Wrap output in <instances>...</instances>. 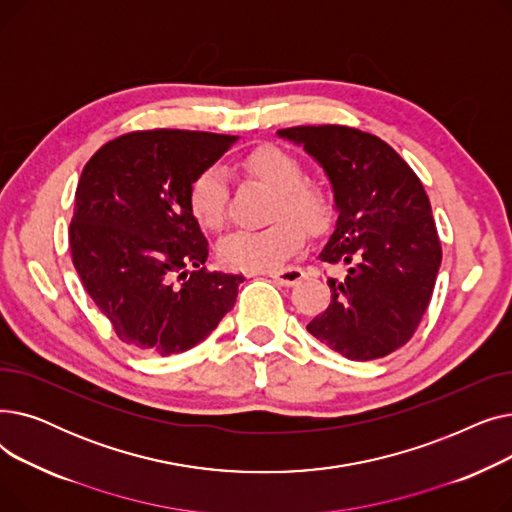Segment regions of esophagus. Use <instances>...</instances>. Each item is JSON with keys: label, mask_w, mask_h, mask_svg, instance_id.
Segmentation results:
<instances>
[{"label": "esophagus", "mask_w": 512, "mask_h": 512, "mask_svg": "<svg viewBox=\"0 0 512 512\" xmlns=\"http://www.w3.org/2000/svg\"><path fill=\"white\" fill-rule=\"evenodd\" d=\"M270 278L282 286H297L303 278H305V272L299 270V267H286V270H280V272H274L270 274Z\"/></svg>", "instance_id": "esophagus-1"}]
</instances>
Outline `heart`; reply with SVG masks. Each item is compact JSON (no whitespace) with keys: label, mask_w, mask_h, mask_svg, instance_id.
I'll use <instances>...</instances> for the list:
<instances>
[{"label":"heart","mask_w":512,"mask_h":512,"mask_svg":"<svg viewBox=\"0 0 512 512\" xmlns=\"http://www.w3.org/2000/svg\"><path fill=\"white\" fill-rule=\"evenodd\" d=\"M242 170L274 193L270 226L255 232H232L218 247L220 259L232 270L267 272L284 265L303 245V228L324 230L332 205L319 186L301 182L303 168L278 147H259L242 159ZM228 182L220 168H207L188 188L193 220L209 232L220 230L226 218Z\"/></svg>","instance_id":"1"}]
</instances>
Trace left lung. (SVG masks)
<instances>
[{
    "label": "left lung",
    "instance_id": "8db88e82",
    "mask_svg": "<svg viewBox=\"0 0 512 512\" xmlns=\"http://www.w3.org/2000/svg\"><path fill=\"white\" fill-rule=\"evenodd\" d=\"M324 170L336 222L319 259L342 265L328 278L330 307L309 334L351 361L380 359L415 334L432 299L442 247L421 180L388 143L348 126L276 132Z\"/></svg>",
    "mask_w": 512,
    "mask_h": 512
}]
</instances>
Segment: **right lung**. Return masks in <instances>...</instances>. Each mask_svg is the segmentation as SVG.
I'll return each mask as SVG.
<instances>
[{
	"instance_id": "add662e5",
	"label": "right lung",
	"mask_w": 512,
	"mask_h": 512,
	"mask_svg": "<svg viewBox=\"0 0 512 512\" xmlns=\"http://www.w3.org/2000/svg\"><path fill=\"white\" fill-rule=\"evenodd\" d=\"M236 141L191 130L130 132L103 145L80 174L72 263L89 297L134 351L184 353L236 303L245 278L203 270L207 238L188 209L195 176ZM191 266L195 273L187 272Z\"/></svg>"
}]
</instances>
